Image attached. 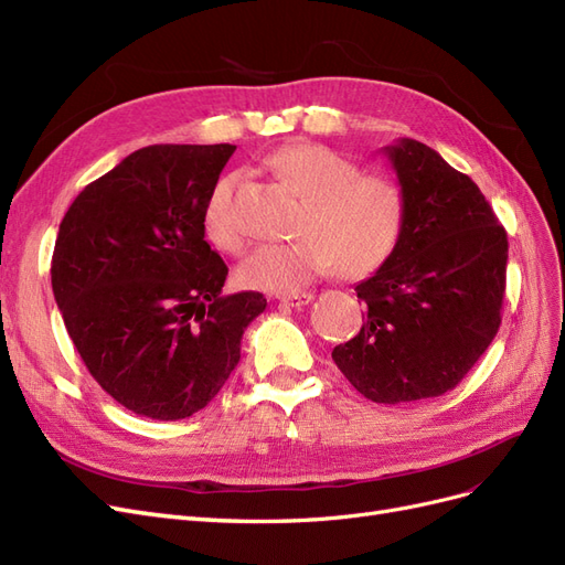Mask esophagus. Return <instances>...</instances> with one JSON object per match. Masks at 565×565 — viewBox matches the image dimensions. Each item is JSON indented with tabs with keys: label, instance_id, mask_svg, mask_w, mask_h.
I'll use <instances>...</instances> for the list:
<instances>
[{
	"label": "esophagus",
	"instance_id": "34e87169",
	"mask_svg": "<svg viewBox=\"0 0 565 565\" xmlns=\"http://www.w3.org/2000/svg\"><path fill=\"white\" fill-rule=\"evenodd\" d=\"M277 300L284 305H290V307H302V305H309L315 300V294H309V290H296V294L277 296Z\"/></svg>",
	"mask_w": 565,
	"mask_h": 565
}]
</instances>
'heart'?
I'll return each instance as SVG.
<instances>
[{
	"instance_id": "heart-1",
	"label": "heart",
	"mask_w": 565,
	"mask_h": 565,
	"mask_svg": "<svg viewBox=\"0 0 565 565\" xmlns=\"http://www.w3.org/2000/svg\"><path fill=\"white\" fill-rule=\"evenodd\" d=\"M269 169L302 199L290 244H263L236 269L246 288L296 290L333 269L363 279L385 265L402 239L406 196L394 180L363 173L359 163L323 145H288L269 157ZM236 175H223L204 206V232L221 250L236 253L244 234L232 196Z\"/></svg>"
}]
</instances>
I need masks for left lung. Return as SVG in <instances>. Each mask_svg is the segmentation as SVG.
I'll list each match as a JSON object with an SVG mask.
<instances>
[{
  "instance_id": "1",
  "label": "left lung",
  "mask_w": 565,
  "mask_h": 565,
  "mask_svg": "<svg viewBox=\"0 0 565 565\" xmlns=\"http://www.w3.org/2000/svg\"><path fill=\"white\" fill-rule=\"evenodd\" d=\"M406 196L390 260L354 286L361 331L333 350L335 366L375 404L452 390L500 329L507 232L469 175L427 145L382 148Z\"/></svg>"
}]
</instances>
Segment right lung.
<instances>
[{
	"instance_id": "obj_1",
	"label": "right lung",
	"mask_w": 565,
	"mask_h": 565,
	"mask_svg": "<svg viewBox=\"0 0 565 565\" xmlns=\"http://www.w3.org/2000/svg\"><path fill=\"white\" fill-rule=\"evenodd\" d=\"M236 145H150L86 185L51 260L65 329L117 404L183 420L239 363L258 290L225 296L227 265L204 239V206Z\"/></svg>"
}]
</instances>
